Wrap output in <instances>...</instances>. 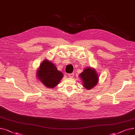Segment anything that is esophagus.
Wrapping results in <instances>:
<instances>
[{
  "label": "esophagus",
  "mask_w": 135,
  "mask_h": 135,
  "mask_svg": "<svg viewBox=\"0 0 135 135\" xmlns=\"http://www.w3.org/2000/svg\"><path fill=\"white\" fill-rule=\"evenodd\" d=\"M74 73H70V74H68V76L69 78H73L74 76Z\"/></svg>",
  "instance_id": "obj_1"
}]
</instances>
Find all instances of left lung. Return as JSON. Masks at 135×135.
Segmentation results:
<instances>
[{
  "label": "left lung",
  "mask_w": 135,
  "mask_h": 135,
  "mask_svg": "<svg viewBox=\"0 0 135 135\" xmlns=\"http://www.w3.org/2000/svg\"><path fill=\"white\" fill-rule=\"evenodd\" d=\"M79 76L83 80V86L87 90L95 87L98 81V76L94 68H86Z\"/></svg>",
  "instance_id": "obj_1"
}]
</instances>
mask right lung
<instances>
[{"label": "right lung", "mask_w": 135, "mask_h": 135, "mask_svg": "<svg viewBox=\"0 0 135 135\" xmlns=\"http://www.w3.org/2000/svg\"><path fill=\"white\" fill-rule=\"evenodd\" d=\"M63 73L57 69L53 63L45 60L37 70L38 79L45 87L53 89L59 84L63 78Z\"/></svg>", "instance_id": "add662e5"}]
</instances>
